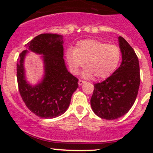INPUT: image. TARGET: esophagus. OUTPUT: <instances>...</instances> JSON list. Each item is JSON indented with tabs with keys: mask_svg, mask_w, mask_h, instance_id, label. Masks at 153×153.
I'll list each match as a JSON object with an SVG mask.
<instances>
[{
	"mask_svg": "<svg viewBox=\"0 0 153 153\" xmlns=\"http://www.w3.org/2000/svg\"><path fill=\"white\" fill-rule=\"evenodd\" d=\"M84 83H86V81H83V80L80 79L79 81H78V84H79L80 86H81V85H82V84H84Z\"/></svg>",
	"mask_w": 153,
	"mask_h": 153,
	"instance_id": "1",
	"label": "esophagus"
}]
</instances>
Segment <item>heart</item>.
<instances>
[{
	"instance_id": "obj_1",
	"label": "heart",
	"mask_w": 153,
	"mask_h": 153,
	"mask_svg": "<svg viewBox=\"0 0 153 153\" xmlns=\"http://www.w3.org/2000/svg\"><path fill=\"white\" fill-rule=\"evenodd\" d=\"M121 58L120 47L98 40H83L77 43L74 50H69L67 60L71 72L77 74L81 68L86 78L94 76L98 80L110 76L118 67Z\"/></svg>"
}]
</instances>
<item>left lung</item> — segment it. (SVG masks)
<instances>
[{
	"label": "left lung",
	"mask_w": 153,
	"mask_h": 153,
	"mask_svg": "<svg viewBox=\"0 0 153 153\" xmlns=\"http://www.w3.org/2000/svg\"><path fill=\"white\" fill-rule=\"evenodd\" d=\"M118 41L122 55L121 66L105 81L94 84L90 100L93 112L106 120L117 119L127 113L136 99L141 81L135 51L121 36Z\"/></svg>",
	"instance_id": "left-lung-1"
}]
</instances>
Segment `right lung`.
I'll return each mask as SVG.
<instances>
[{
    "instance_id": "1",
    "label": "right lung",
    "mask_w": 153,
    "mask_h": 153,
    "mask_svg": "<svg viewBox=\"0 0 153 153\" xmlns=\"http://www.w3.org/2000/svg\"><path fill=\"white\" fill-rule=\"evenodd\" d=\"M62 36L41 34L25 45L29 51L43 55L44 77L36 86L26 81L24 60L27 50L17 61V80L20 95L27 108L37 116L54 118L66 112L71 98L78 86V79L68 72L64 56Z\"/></svg>"
}]
</instances>
